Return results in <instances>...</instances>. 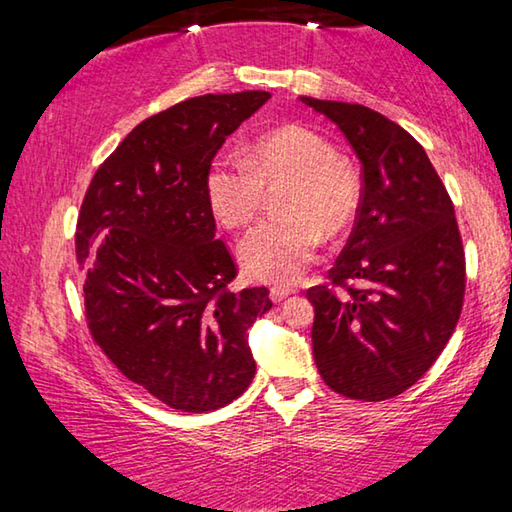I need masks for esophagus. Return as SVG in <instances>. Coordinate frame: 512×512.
<instances>
[{
    "mask_svg": "<svg viewBox=\"0 0 512 512\" xmlns=\"http://www.w3.org/2000/svg\"><path fill=\"white\" fill-rule=\"evenodd\" d=\"M293 293H296V291H293V289L273 287V289H271V300H273V302H282V300H287L289 296H293Z\"/></svg>",
    "mask_w": 512,
    "mask_h": 512,
    "instance_id": "esophagus-1",
    "label": "esophagus"
}]
</instances>
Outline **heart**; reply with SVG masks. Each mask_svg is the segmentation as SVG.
<instances>
[{"instance_id": "obj_1", "label": "heart", "mask_w": 512, "mask_h": 512, "mask_svg": "<svg viewBox=\"0 0 512 512\" xmlns=\"http://www.w3.org/2000/svg\"><path fill=\"white\" fill-rule=\"evenodd\" d=\"M277 192V210L241 239L237 257L250 280L298 282L327 235L350 228L361 205V178L354 164L332 151L323 137L302 126L259 135L244 155L221 153L205 173V196L225 228H244Z\"/></svg>"}]
</instances>
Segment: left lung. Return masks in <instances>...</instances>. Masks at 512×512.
I'll use <instances>...</instances> for the list:
<instances>
[{"label": "left lung", "instance_id": "left-lung-1", "mask_svg": "<svg viewBox=\"0 0 512 512\" xmlns=\"http://www.w3.org/2000/svg\"><path fill=\"white\" fill-rule=\"evenodd\" d=\"M350 142L363 169L334 287H311L314 361L325 384L379 402L413 386L454 334L465 253L443 180L413 135L359 103L300 97Z\"/></svg>", "mask_w": 512, "mask_h": 512}]
</instances>
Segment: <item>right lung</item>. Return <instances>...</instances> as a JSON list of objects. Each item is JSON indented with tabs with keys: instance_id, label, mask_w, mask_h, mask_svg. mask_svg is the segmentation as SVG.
Returning <instances> with one entry per match:
<instances>
[{
	"instance_id": "right-lung-1",
	"label": "right lung",
	"mask_w": 512,
	"mask_h": 512,
	"mask_svg": "<svg viewBox=\"0 0 512 512\" xmlns=\"http://www.w3.org/2000/svg\"><path fill=\"white\" fill-rule=\"evenodd\" d=\"M271 99L203 94L135 126L94 173L76 228L94 341L133 384L171 409L216 411L246 391L257 363L248 329L271 309L237 275L205 196L225 137Z\"/></svg>"
}]
</instances>
